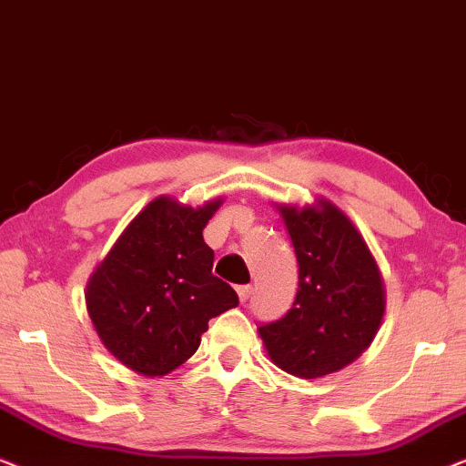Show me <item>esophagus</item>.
Masks as SVG:
<instances>
[{
    "instance_id": "1",
    "label": "esophagus",
    "mask_w": 466,
    "mask_h": 466,
    "mask_svg": "<svg viewBox=\"0 0 466 466\" xmlns=\"http://www.w3.org/2000/svg\"><path fill=\"white\" fill-rule=\"evenodd\" d=\"M250 295H252V286H250V284L238 286V297H239L241 303H246L248 299H250Z\"/></svg>"
}]
</instances>
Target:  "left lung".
I'll list each match as a JSON object with an SVG mask.
<instances>
[{
	"instance_id": "8db88e82",
	"label": "left lung",
	"mask_w": 466,
	"mask_h": 466,
	"mask_svg": "<svg viewBox=\"0 0 466 466\" xmlns=\"http://www.w3.org/2000/svg\"><path fill=\"white\" fill-rule=\"evenodd\" d=\"M295 246L299 290L289 314L258 327L271 362L316 380L354 362L378 335L386 311L380 265L350 216L320 197L278 203Z\"/></svg>"
}]
</instances>
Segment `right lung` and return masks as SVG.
Masks as SVG:
<instances>
[{
  "instance_id": "obj_1",
  "label": "right lung",
  "mask_w": 466,
  "mask_h": 466,
  "mask_svg": "<svg viewBox=\"0 0 466 466\" xmlns=\"http://www.w3.org/2000/svg\"><path fill=\"white\" fill-rule=\"evenodd\" d=\"M222 197L199 208L152 199L133 218L86 284V309L101 343L127 369L163 378L197 352L209 318L238 308L212 276L203 228Z\"/></svg>"
}]
</instances>
